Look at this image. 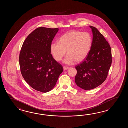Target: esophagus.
I'll return each mask as SVG.
<instances>
[{
	"instance_id": "1",
	"label": "esophagus",
	"mask_w": 128,
	"mask_h": 128,
	"mask_svg": "<svg viewBox=\"0 0 128 128\" xmlns=\"http://www.w3.org/2000/svg\"><path fill=\"white\" fill-rule=\"evenodd\" d=\"M63 68H64V70H67L68 69V68H70V67H66V66H64V67H63Z\"/></svg>"
}]
</instances>
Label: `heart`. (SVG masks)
Masks as SVG:
<instances>
[{
	"label": "heart",
	"mask_w": 128,
	"mask_h": 128,
	"mask_svg": "<svg viewBox=\"0 0 128 128\" xmlns=\"http://www.w3.org/2000/svg\"><path fill=\"white\" fill-rule=\"evenodd\" d=\"M92 44V38L88 33L70 30L62 36L59 42H52L50 51L57 61L62 60L67 51L68 55L64 60L65 64H71L74 61L79 63L87 57Z\"/></svg>",
	"instance_id": "b5f03b06"
}]
</instances>
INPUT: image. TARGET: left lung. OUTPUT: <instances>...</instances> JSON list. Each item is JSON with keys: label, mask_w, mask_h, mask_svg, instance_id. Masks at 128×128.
Returning a JSON list of instances; mask_svg holds the SVG:
<instances>
[{"label": "left lung", "mask_w": 128, "mask_h": 128, "mask_svg": "<svg viewBox=\"0 0 128 128\" xmlns=\"http://www.w3.org/2000/svg\"><path fill=\"white\" fill-rule=\"evenodd\" d=\"M90 27L93 36L90 52L83 61L76 66V83L85 90L95 88L106 80L112 62L108 42L96 27Z\"/></svg>", "instance_id": "left-lung-1"}]
</instances>
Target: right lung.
I'll return each mask as SVG.
<instances>
[{"label":"right lung","instance_id":"right-lung-1","mask_svg":"<svg viewBox=\"0 0 128 128\" xmlns=\"http://www.w3.org/2000/svg\"><path fill=\"white\" fill-rule=\"evenodd\" d=\"M58 28H37L22 44L19 55L22 76L34 89L46 92L54 87L63 71L62 65L52 57L50 45Z\"/></svg>","mask_w":128,"mask_h":128}]
</instances>
